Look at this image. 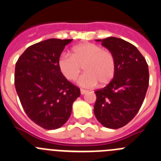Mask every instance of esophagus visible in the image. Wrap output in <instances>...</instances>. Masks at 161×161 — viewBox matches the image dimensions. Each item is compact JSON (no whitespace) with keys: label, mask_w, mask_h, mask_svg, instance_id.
Segmentation results:
<instances>
[{"label":"esophagus","mask_w":161,"mask_h":161,"mask_svg":"<svg viewBox=\"0 0 161 161\" xmlns=\"http://www.w3.org/2000/svg\"><path fill=\"white\" fill-rule=\"evenodd\" d=\"M80 92H81V94H85L86 93H87V90H84V89H81Z\"/></svg>","instance_id":"1"}]
</instances>
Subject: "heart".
Masks as SVG:
<instances>
[{
  "mask_svg": "<svg viewBox=\"0 0 161 161\" xmlns=\"http://www.w3.org/2000/svg\"><path fill=\"white\" fill-rule=\"evenodd\" d=\"M60 72L69 81H75L82 71L85 73L79 78V84L84 87L108 84L115 72V60L108 49H102L93 43L78 45L71 49V55L64 53L58 60Z\"/></svg>",
  "mask_w": 161,
  "mask_h": 161,
  "instance_id": "heart-1",
  "label": "heart"
}]
</instances>
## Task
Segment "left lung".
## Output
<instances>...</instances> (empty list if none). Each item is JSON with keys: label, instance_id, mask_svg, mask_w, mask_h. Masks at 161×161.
Here are the masks:
<instances>
[{"label": "left lung", "instance_id": "obj_1", "mask_svg": "<svg viewBox=\"0 0 161 161\" xmlns=\"http://www.w3.org/2000/svg\"><path fill=\"white\" fill-rule=\"evenodd\" d=\"M101 45L113 53L115 72L112 80L95 91V116L105 127L118 129L128 124L139 111L149 82L147 62L134 45L109 37Z\"/></svg>", "mask_w": 161, "mask_h": 161}]
</instances>
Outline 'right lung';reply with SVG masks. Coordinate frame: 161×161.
Here are the masks:
<instances>
[{
    "label": "right lung",
    "mask_w": 161,
    "mask_h": 161,
    "mask_svg": "<svg viewBox=\"0 0 161 161\" xmlns=\"http://www.w3.org/2000/svg\"><path fill=\"white\" fill-rule=\"evenodd\" d=\"M72 39L51 38L29 46L19 57L15 86L27 116L46 130L62 127L80 89L60 72L58 60Z\"/></svg>",
    "instance_id": "right-lung-1"
}]
</instances>
